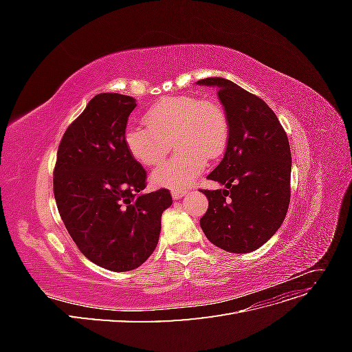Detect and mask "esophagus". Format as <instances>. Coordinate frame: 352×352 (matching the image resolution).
Masks as SVG:
<instances>
[{
    "label": "esophagus",
    "instance_id": "esophagus-1",
    "mask_svg": "<svg viewBox=\"0 0 352 352\" xmlns=\"http://www.w3.org/2000/svg\"><path fill=\"white\" fill-rule=\"evenodd\" d=\"M186 194H188L186 189H173V190H172V197H173L175 199L184 198Z\"/></svg>",
    "mask_w": 352,
    "mask_h": 352
}]
</instances>
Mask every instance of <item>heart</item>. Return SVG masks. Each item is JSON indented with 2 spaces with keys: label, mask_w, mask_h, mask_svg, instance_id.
Listing matches in <instances>:
<instances>
[{
  "label": "heart",
  "mask_w": 352,
  "mask_h": 352,
  "mask_svg": "<svg viewBox=\"0 0 352 352\" xmlns=\"http://www.w3.org/2000/svg\"><path fill=\"white\" fill-rule=\"evenodd\" d=\"M145 126H131L124 133L127 151L136 163L153 167L163 162L170 141L173 158L154 170L151 182L160 188H185L219 157L228 142L229 124L221 105L195 95H173L153 104L144 114Z\"/></svg>",
  "instance_id": "heart-1"
}]
</instances>
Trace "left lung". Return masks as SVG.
<instances>
[{
	"mask_svg": "<svg viewBox=\"0 0 352 352\" xmlns=\"http://www.w3.org/2000/svg\"><path fill=\"white\" fill-rule=\"evenodd\" d=\"M197 83L219 89L229 124L225 157L207 176L225 189L202 190L208 210L199 225L216 247L251 252L278 232L289 207V141L274 111L257 95L223 78Z\"/></svg>",
	"mask_w": 352,
	"mask_h": 352,
	"instance_id": "1",
	"label": "left lung"
}]
</instances>
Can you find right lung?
Segmentation results:
<instances>
[{"label":"right lung","instance_id":"right-lung-1","mask_svg":"<svg viewBox=\"0 0 352 352\" xmlns=\"http://www.w3.org/2000/svg\"><path fill=\"white\" fill-rule=\"evenodd\" d=\"M136 100L104 92L61 138L54 197L69 235L100 267L129 272L157 247L168 189L146 194L145 168L127 151L124 132Z\"/></svg>","mask_w":352,"mask_h":352}]
</instances>
